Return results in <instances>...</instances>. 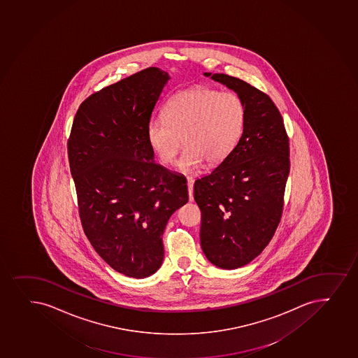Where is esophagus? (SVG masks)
Instances as JSON below:
<instances>
[{
    "instance_id": "34e87169",
    "label": "esophagus",
    "mask_w": 358,
    "mask_h": 358,
    "mask_svg": "<svg viewBox=\"0 0 358 358\" xmlns=\"http://www.w3.org/2000/svg\"><path fill=\"white\" fill-rule=\"evenodd\" d=\"M187 185H188L189 201H194V178L187 177Z\"/></svg>"
}]
</instances>
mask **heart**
Segmentation results:
<instances>
[{
    "label": "heart",
    "instance_id": "1",
    "mask_svg": "<svg viewBox=\"0 0 358 358\" xmlns=\"http://www.w3.org/2000/svg\"><path fill=\"white\" fill-rule=\"evenodd\" d=\"M246 120V108L236 93L196 87L170 97L164 117H155L148 126L150 148L162 164L175 161L185 148L178 169L196 171L203 162L217 165L234 151L241 139Z\"/></svg>",
    "mask_w": 358,
    "mask_h": 358
}]
</instances>
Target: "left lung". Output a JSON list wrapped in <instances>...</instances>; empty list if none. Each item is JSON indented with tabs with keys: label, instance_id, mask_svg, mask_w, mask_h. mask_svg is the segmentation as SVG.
<instances>
[{
	"label": "left lung",
	"instance_id": "8db88e82",
	"mask_svg": "<svg viewBox=\"0 0 358 358\" xmlns=\"http://www.w3.org/2000/svg\"><path fill=\"white\" fill-rule=\"evenodd\" d=\"M205 76L232 89L246 108L234 151L194 185L202 251L221 269H237L265 249L281 221L289 139L281 113L266 94L225 73Z\"/></svg>",
	"mask_w": 358,
	"mask_h": 358
}]
</instances>
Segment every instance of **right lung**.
I'll return each mask as SVG.
<instances>
[{
    "instance_id": "right-lung-1",
    "label": "right lung",
    "mask_w": 358,
    "mask_h": 358,
    "mask_svg": "<svg viewBox=\"0 0 358 358\" xmlns=\"http://www.w3.org/2000/svg\"><path fill=\"white\" fill-rule=\"evenodd\" d=\"M169 75L148 68L80 103L68 141L80 222L117 273L144 278L161 268L162 236L188 202L185 177L153 161L148 126Z\"/></svg>"
}]
</instances>
